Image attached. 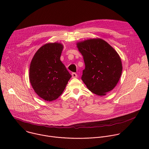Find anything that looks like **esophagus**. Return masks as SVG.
<instances>
[{"instance_id": "34e87169", "label": "esophagus", "mask_w": 149, "mask_h": 149, "mask_svg": "<svg viewBox=\"0 0 149 149\" xmlns=\"http://www.w3.org/2000/svg\"><path fill=\"white\" fill-rule=\"evenodd\" d=\"M77 77H78V75H77L76 73L73 72V73L72 74V78H77Z\"/></svg>"}]
</instances>
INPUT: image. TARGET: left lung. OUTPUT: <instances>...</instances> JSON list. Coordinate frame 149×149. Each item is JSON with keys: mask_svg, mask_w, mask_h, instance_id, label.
<instances>
[{"mask_svg": "<svg viewBox=\"0 0 149 149\" xmlns=\"http://www.w3.org/2000/svg\"><path fill=\"white\" fill-rule=\"evenodd\" d=\"M77 46L86 65L81 79L93 93L105 95L116 86L120 78L123 67L119 55L100 38L78 42Z\"/></svg>", "mask_w": 149, "mask_h": 149, "instance_id": "1", "label": "left lung"}]
</instances>
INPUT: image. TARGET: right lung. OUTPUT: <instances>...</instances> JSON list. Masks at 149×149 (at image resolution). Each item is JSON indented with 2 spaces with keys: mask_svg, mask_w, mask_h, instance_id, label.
<instances>
[{
  "mask_svg": "<svg viewBox=\"0 0 149 149\" xmlns=\"http://www.w3.org/2000/svg\"><path fill=\"white\" fill-rule=\"evenodd\" d=\"M63 45L48 43L34 55L29 68V80L35 92L45 101L57 99L71 77L60 60Z\"/></svg>",
  "mask_w": 149,
  "mask_h": 149,
  "instance_id": "right-lung-1",
  "label": "right lung"
}]
</instances>
